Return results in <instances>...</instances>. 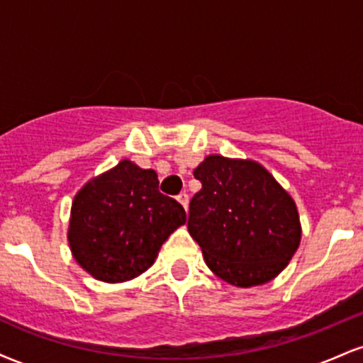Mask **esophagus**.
Instances as JSON below:
<instances>
[{
	"label": "esophagus",
	"mask_w": 363,
	"mask_h": 363,
	"mask_svg": "<svg viewBox=\"0 0 363 363\" xmlns=\"http://www.w3.org/2000/svg\"><path fill=\"white\" fill-rule=\"evenodd\" d=\"M177 201L181 203V206L184 208V210L187 211V206H189V198H187V194L186 193H181L177 196Z\"/></svg>",
	"instance_id": "obj_1"
}]
</instances>
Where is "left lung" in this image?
Returning a JSON list of instances; mask_svg holds the SVG:
<instances>
[{"label": "left lung", "mask_w": 363, "mask_h": 363, "mask_svg": "<svg viewBox=\"0 0 363 363\" xmlns=\"http://www.w3.org/2000/svg\"><path fill=\"white\" fill-rule=\"evenodd\" d=\"M193 174L203 187L191 199L187 230L208 268L240 289L277 278L301 245L294 198L251 158L208 155Z\"/></svg>", "instance_id": "obj_1"}]
</instances>
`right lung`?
I'll return each instance as SVG.
<instances>
[{
  "label": "right lung",
  "instance_id": "1",
  "mask_svg": "<svg viewBox=\"0 0 363 363\" xmlns=\"http://www.w3.org/2000/svg\"><path fill=\"white\" fill-rule=\"evenodd\" d=\"M184 223V208L158 191L155 170L124 158L74 194L68 244L95 280L123 283L147 272Z\"/></svg>",
  "mask_w": 363,
  "mask_h": 363
}]
</instances>
